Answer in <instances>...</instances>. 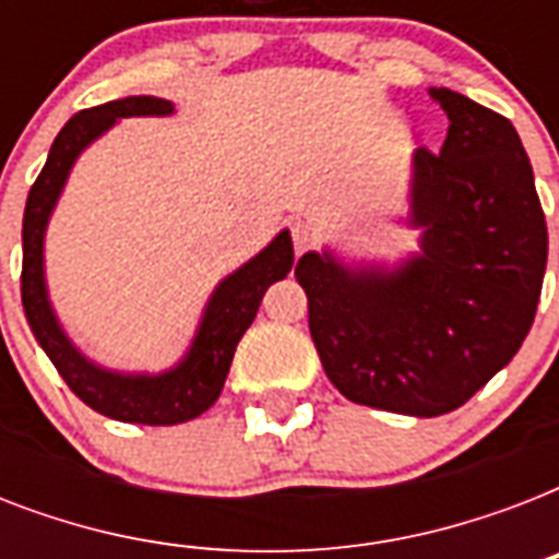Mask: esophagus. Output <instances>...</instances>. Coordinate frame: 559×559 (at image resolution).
Segmentation results:
<instances>
[{
	"instance_id": "esophagus-1",
	"label": "esophagus",
	"mask_w": 559,
	"mask_h": 559,
	"mask_svg": "<svg viewBox=\"0 0 559 559\" xmlns=\"http://www.w3.org/2000/svg\"><path fill=\"white\" fill-rule=\"evenodd\" d=\"M289 237H293V249H296V254H301L307 246L313 243V226H310L307 219H296V223L289 226Z\"/></svg>"
}]
</instances>
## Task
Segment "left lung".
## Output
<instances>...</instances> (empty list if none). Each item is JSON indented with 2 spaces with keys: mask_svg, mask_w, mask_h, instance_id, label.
<instances>
[{
  "mask_svg": "<svg viewBox=\"0 0 559 559\" xmlns=\"http://www.w3.org/2000/svg\"><path fill=\"white\" fill-rule=\"evenodd\" d=\"M450 118L441 153H415L400 270H345L301 254L296 281L324 373L359 406L438 417L464 406L528 336L548 261L546 214L516 127L461 92L432 90Z\"/></svg>",
  "mask_w": 559,
  "mask_h": 559,
  "instance_id": "left-lung-1",
  "label": "left lung"
}]
</instances>
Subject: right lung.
I'll list each match as a JSON object with an SVG mask.
<instances>
[{"label":"right lung","instance_id":"right-lung-1","mask_svg":"<svg viewBox=\"0 0 559 559\" xmlns=\"http://www.w3.org/2000/svg\"><path fill=\"white\" fill-rule=\"evenodd\" d=\"M168 112H174L170 100L151 98V95H135V98L109 100L100 107L81 109L57 133L46 165L39 170L37 182L31 186L25 217H22L20 289L31 331L37 336L39 348L46 350V357L55 362L66 385L86 406L112 417V420H124V424H186L214 406V400L219 397L223 382H226L237 342L252 324L263 293L270 284L281 281L293 270V240H289V231H281L261 254H254L252 261L240 266L235 275H228L214 289L188 357L174 371H165L159 377H142V373L130 377V373L104 371V368L92 366L86 357H81V350L66 340V333L60 331V324L51 313V305L46 298V281H43V231H46L48 214L63 191V182L78 153L92 139H98L104 130L116 124V118L168 116Z\"/></svg>","mask_w":559,"mask_h":559}]
</instances>
